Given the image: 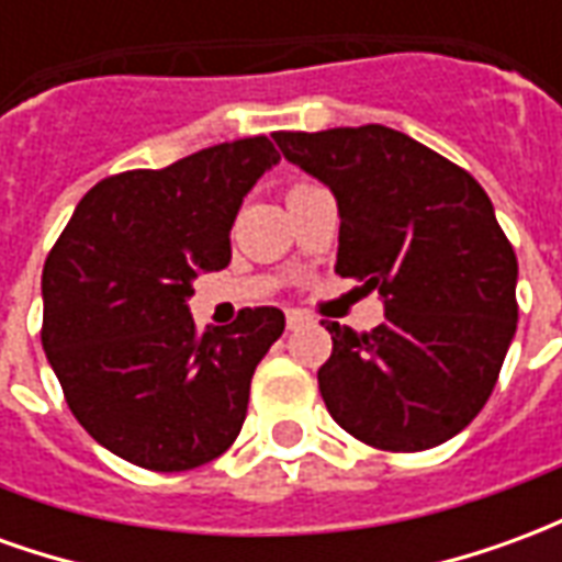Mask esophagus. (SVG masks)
Wrapping results in <instances>:
<instances>
[{
  "label": "esophagus",
  "mask_w": 562,
  "mask_h": 562,
  "mask_svg": "<svg viewBox=\"0 0 562 562\" xmlns=\"http://www.w3.org/2000/svg\"><path fill=\"white\" fill-rule=\"evenodd\" d=\"M285 325H289V330L304 328V325H310V316L301 313V310H289V313H285Z\"/></svg>",
  "instance_id": "esophagus-1"
}]
</instances>
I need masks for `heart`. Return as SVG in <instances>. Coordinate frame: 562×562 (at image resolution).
<instances>
[{"instance_id": "obj_1", "label": "heart", "mask_w": 562, "mask_h": 562, "mask_svg": "<svg viewBox=\"0 0 562 562\" xmlns=\"http://www.w3.org/2000/svg\"><path fill=\"white\" fill-rule=\"evenodd\" d=\"M294 189H297V186H294Z\"/></svg>"}]
</instances>
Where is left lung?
<instances>
[{"mask_svg":"<svg viewBox=\"0 0 562 562\" xmlns=\"http://www.w3.org/2000/svg\"><path fill=\"white\" fill-rule=\"evenodd\" d=\"M282 156L337 198V273L379 292L385 322H337L318 391L367 446L424 451L479 415L518 325V258L470 173L389 126L277 132Z\"/></svg>","mask_w":562,"mask_h":562,"instance_id":"1","label":"left lung"}]
</instances>
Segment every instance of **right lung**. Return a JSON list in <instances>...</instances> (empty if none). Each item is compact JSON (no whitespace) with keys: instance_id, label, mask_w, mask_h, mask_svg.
I'll return each mask as SVG.
<instances>
[{"instance_id":"1","label":"right lung","mask_w":562,"mask_h":562,"mask_svg":"<svg viewBox=\"0 0 562 562\" xmlns=\"http://www.w3.org/2000/svg\"><path fill=\"white\" fill-rule=\"evenodd\" d=\"M277 161L268 138H244L108 177L44 261V352L75 418L116 458L192 470L240 434L285 316L256 306L198 334L189 297L198 273L232 261L237 210Z\"/></svg>"}]
</instances>
